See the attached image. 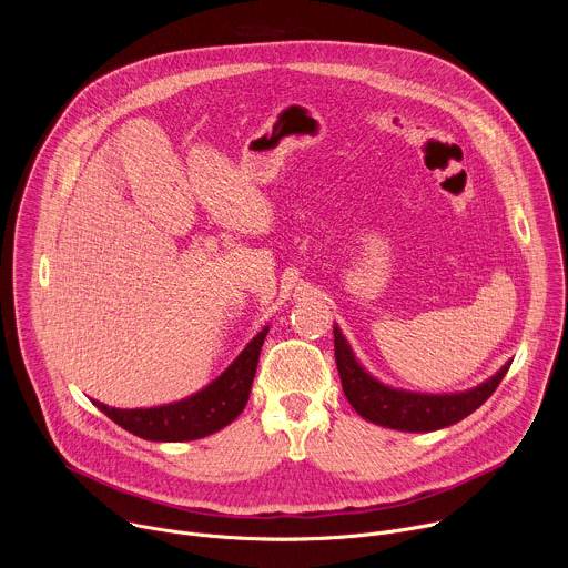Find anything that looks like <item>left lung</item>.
Returning a JSON list of instances; mask_svg holds the SVG:
<instances>
[{
  "instance_id": "8db88e82",
  "label": "left lung",
  "mask_w": 568,
  "mask_h": 568,
  "mask_svg": "<svg viewBox=\"0 0 568 568\" xmlns=\"http://www.w3.org/2000/svg\"><path fill=\"white\" fill-rule=\"evenodd\" d=\"M335 359L342 377L344 393L353 409L382 427L397 429V432H436L449 427L471 412H476L480 404L488 399L497 386L501 384L504 375L508 373L510 364H504L497 375L485 379L483 384L463 390V393H445V395H429V393H414L402 390L382 384L364 366L355 359L346 337L335 326Z\"/></svg>"
}]
</instances>
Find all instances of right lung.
Returning <instances> with one entry per match:
<instances>
[{"instance_id":"1","label":"right lung","mask_w":568,"mask_h":568,"mask_svg":"<svg viewBox=\"0 0 568 568\" xmlns=\"http://www.w3.org/2000/svg\"><path fill=\"white\" fill-rule=\"evenodd\" d=\"M267 333L270 326L247 344L220 377L180 402L150 409H114L99 399L92 402L110 420L143 440L184 443L211 436L231 425L245 409Z\"/></svg>"}]
</instances>
